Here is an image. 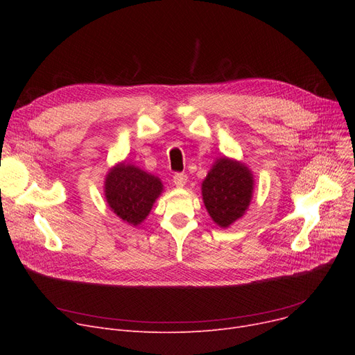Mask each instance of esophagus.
<instances>
[{
	"label": "esophagus",
	"mask_w": 355,
	"mask_h": 355,
	"mask_svg": "<svg viewBox=\"0 0 355 355\" xmlns=\"http://www.w3.org/2000/svg\"><path fill=\"white\" fill-rule=\"evenodd\" d=\"M173 180H174V184L177 185L178 189H181V187H184L185 184H187V175L185 174H182V173H177L174 177H173Z\"/></svg>",
	"instance_id": "esophagus-1"
}]
</instances>
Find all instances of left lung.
Returning a JSON list of instances; mask_svg holds the SVG:
<instances>
[{
	"mask_svg": "<svg viewBox=\"0 0 355 355\" xmlns=\"http://www.w3.org/2000/svg\"><path fill=\"white\" fill-rule=\"evenodd\" d=\"M249 168L236 159L218 158L201 184L204 206L216 225L226 229L243 216L253 196Z\"/></svg>",
	"mask_w": 355,
	"mask_h": 355,
	"instance_id": "8db88e82",
	"label": "left lung"
}]
</instances>
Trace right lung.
<instances>
[{"mask_svg": "<svg viewBox=\"0 0 355 355\" xmlns=\"http://www.w3.org/2000/svg\"><path fill=\"white\" fill-rule=\"evenodd\" d=\"M161 193V180L132 164L121 162L110 168L105 180L107 206L130 226L141 225Z\"/></svg>", "mask_w": 355, "mask_h": 355, "instance_id": "add662e5", "label": "right lung"}]
</instances>
